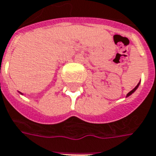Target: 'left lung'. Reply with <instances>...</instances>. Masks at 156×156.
I'll list each match as a JSON object with an SVG mask.
<instances>
[{
  "mask_svg": "<svg viewBox=\"0 0 156 156\" xmlns=\"http://www.w3.org/2000/svg\"><path fill=\"white\" fill-rule=\"evenodd\" d=\"M138 85H139V83H138V84H137L136 86V87H135V88L133 89V90H132L131 91H129V93H128V94H127V97H128V96H129V95H131L132 93H133V92H134V91H135V90H136L137 89V87H138Z\"/></svg>",
  "mask_w": 156,
  "mask_h": 156,
  "instance_id": "left-lung-1",
  "label": "left lung"
}]
</instances>
